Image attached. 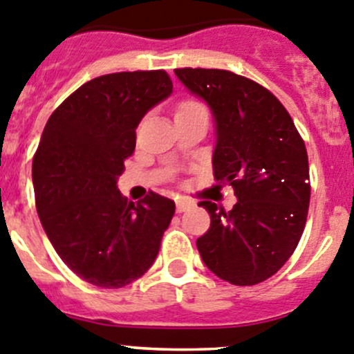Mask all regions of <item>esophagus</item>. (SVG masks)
Wrapping results in <instances>:
<instances>
[{
	"instance_id": "34e87169",
	"label": "esophagus",
	"mask_w": 354,
	"mask_h": 354,
	"mask_svg": "<svg viewBox=\"0 0 354 354\" xmlns=\"http://www.w3.org/2000/svg\"><path fill=\"white\" fill-rule=\"evenodd\" d=\"M177 212H179V214H183V212H186L187 208H191L193 207V201H189V200H186V198H180V200H177Z\"/></svg>"
}]
</instances>
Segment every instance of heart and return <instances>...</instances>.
<instances>
[{"label": "heart", "instance_id": "1", "mask_svg": "<svg viewBox=\"0 0 354 354\" xmlns=\"http://www.w3.org/2000/svg\"><path fill=\"white\" fill-rule=\"evenodd\" d=\"M189 106H200V104H196V102H184L183 106L179 107V109H183V107H189Z\"/></svg>", "mask_w": 354, "mask_h": 354}]
</instances>
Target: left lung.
I'll return each instance as SVG.
<instances>
[{
    "instance_id": "obj_1",
    "label": "left lung",
    "mask_w": 354,
    "mask_h": 354,
    "mask_svg": "<svg viewBox=\"0 0 354 354\" xmlns=\"http://www.w3.org/2000/svg\"><path fill=\"white\" fill-rule=\"evenodd\" d=\"M210 107L214 175L238 198L225 212L200 201L210 227L196 240L205 266L233 285L261 283L290 259L308 217L309 165L304 140L281 102L259 83L224 69H175Z\"/></svg>"
}]
</instances>
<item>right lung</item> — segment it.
Returning <instances> with one entry per match:
<instances>
[{
	"mask_svg": "<svg viewBox=\"0 0 354 354\" xmlns=\"http://www.w3.org/2000/svg\"><path fill=\"white\" fill-rule=\"evenodd\" d=\"M165 71L93 78L52 113L32 160L36 208L59 257L102 288L132 283L153 266L175 203L118 189L144 114L171 93Z\"/></svg>",
	"mask_w": 354,
	"mask_h": 354,
	"instance_id": "right-lung-1",
	"label": "right lung"
}]
</instances>
